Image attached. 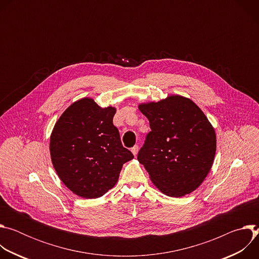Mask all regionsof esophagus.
I'll return each instance as SVG.
<instances>
[{
	"label": "esophagus",
	"instance_id": "esophagus-1",
	"mask_svg": "<svg viewBox=\"0 0 259 259\" xmlns=\"http://www.w3.org/2000/svg\"><path fill=\"white\" fill-rule=\"evenodd\" d=\"M138 150H139V146L136 144V145H134L132 149H131V152H132V154L134 155V156H136L137 155V153H138Z\"/></svg>",
	"mask_w": 259,
	"mask_h": 259
}]
</instances>
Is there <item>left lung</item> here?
Instances as JSON below:
<instances>
[{
  "label": "left lung",
  "mask_w": 259,
  "mask_h": 259,
  "mask_svg": "<svg viewBox=\"0 0 259 259\" xmlns=\"http://www.w3.org/2000/svg\"><path fill=\"white\" fill-rule=\"evenodd\" d=\"M138 107L149 119L151 131L137 160L153 183L169 197L197 190L216 152L215 131L204 113L191 99L179 95Z\"/></svg>",
  "instance_id": "8db88e82"
}]
</instances>
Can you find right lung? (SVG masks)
Here are the masks:
<instances>
[{"mask_svg": "<svg viewBox=\"0 0 259 259\" xmlns=\"http://www.w3.org/2000/svg\"><path fill=\"white\" fill-rule=\"evenodd\" d=\"M116 108L99 107L91 98L68 106L50 137L52 164L73 194L87 199L103 196L114 188L123 164L133 154L122 145L113 124Z\"/></svg>", "mask_w": 259, "mask_h": 259, "instance_id": "1", "label": "right lung"}]
</instances>
